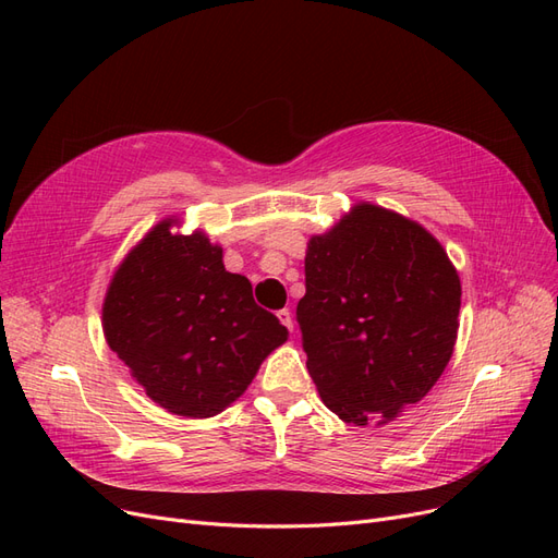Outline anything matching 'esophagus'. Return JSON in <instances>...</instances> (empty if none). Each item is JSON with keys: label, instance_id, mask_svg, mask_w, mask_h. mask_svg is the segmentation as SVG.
<instances>
[{"label": "esophagus", "instance_id": "obj_1", "mask_svg": "<svg viewBox=\"0 0 558 558\" xmlns=\"http://www.w3.org/2000/svg\"><path fill=\"white\" fill-rule=\"evenodd\" d=\"M278 319L282 322V327H287V331H294V319H292V313L290 311H278Z\"/></svg>", "mask_w": 558, "mask_h": 558}]
</instances>
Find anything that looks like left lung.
I'll use <instances>...</instances> for the list:
<instances>
[{
	"instance_id": "obj_1",
	"label": "left lung",
	"mask_w": 558,
	"mask_h": 558,
	"mask_svg": "<svg viewBox=\"0 0 558 558\" xmlns=\"http://www.w3.org/2000/svg\"><path fill=\"white\" fill-rule=\"evenodd\" d=\"M459 308L461 280L434 233L354 204L305 250L296 319L322 401L354 426L399 417L452 359Z\"/></svg>"
}]
</instances>
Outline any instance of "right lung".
<instances>
[{
    "instance_id": "1",
    "label": "right lung",
    "mask_w": 558,
    "mask_h": 558,
    "mask_svg": "<svg viewBox=\"0 0 558 558\" xmlns=\"http://www.w3.org/2000/svg\"><path fill=\"white\" fill-rule=\"evenodd\" d=\"M165 218L120 262L101 305L109 348L171 415H220L287 340L255 303L245 276L229 274L204 231Z\"/></svg>"
}]
</instances>
